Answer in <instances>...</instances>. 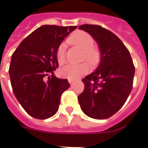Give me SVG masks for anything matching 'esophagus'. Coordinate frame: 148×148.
<instances>
[{"label": "esophagus", "instance_id": "1", "mask_svg": "<svg viewBox=\"0 0 148 148\" xmlns=\"http://www.w3.org/2000/svg\"><path fill=\"white\" fill-rule=\"evenodd\" d=\"M69 84H72V83L74 82V79H69Z\"/></svg>", "mask_w": 148, "mask_h": 148}]
</instances>
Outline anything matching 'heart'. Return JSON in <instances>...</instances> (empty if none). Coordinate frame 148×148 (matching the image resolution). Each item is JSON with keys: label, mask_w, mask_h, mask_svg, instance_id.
<instances>
[{"label": "heart", "mask_w": 148, "mask_h": 148, "mask_svg": "<svg viewBox=\"0 0 148 148\" xmlns=\"http://www.w3.org/2000/svg\"><path fill=\"white\" fill-rule=\"evenodd\" d=\"M67 42L69 45L77 46L84 52V58L88 60L93 66L97 65L100 60V52L99 49L94 47V40L92 36L84 31H76L69 36ZM56 60L59 64L62 65L66 61L65 51L64 46H60L56 50ZM91 67L88 63L79 64H68L60 70V75L69 79H76L87 74L90 71Z\"/></svg>", "instance_id": "1"}]
</instances>
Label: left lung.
I'll list each match as a JSON object with an SVG mask.
<instances>
[{
	"label": "left lung",
	"instance_id": "left-lung-1",
	"mask_svg": "<svg viewBox=\"0 0 148 148\" xmlns=\"http://www.w3.org/2000/svg\"><path fill=\"white\" fill-rule=\"evenodd\" d=\"M96 41L100 62L95 72L82 79L84 90L79 96L84 113L91 118L104 119L119 111L132 89L135 67L129 51L114 33L95 25H83Z\"/></svg>",
	"mask_w": 148,
	"mask_h": 148
}]
</instances>
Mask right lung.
Wrapping results in <instances>:
<instances>
[{
	"instance_id": "add662e5",
	"label": "right lung",
	"mask_w": 148,
	"mask_h": 148,
	"mask_svg": "<svg viewBox=\"0 0 148 148\" xmlns=\"http://www.w3.org/2000/svg\"><path fill=\"white\" fill-rule=\"evenodd\" d=\"M76 28L40 26L22 40L12 55L9 72L12 91L26 112L36 119L54 116L62 93L70 86L68 79L56 77L53 72L59 66L56 50Z\"/></svg>"
}]
</instances>
